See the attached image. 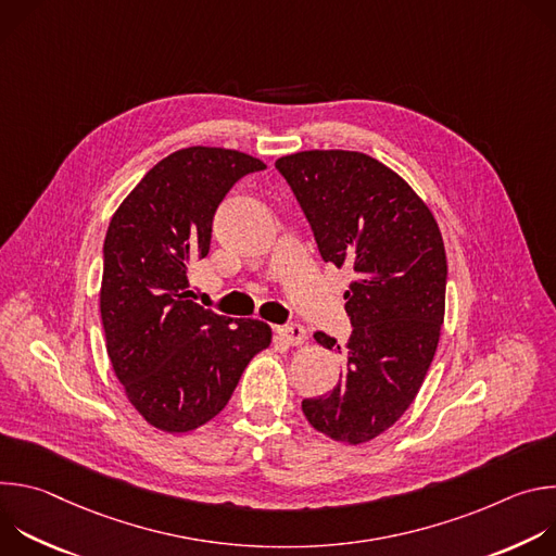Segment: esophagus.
Here are the masks:
<instances>
[{"instance_id": "34e87169", "label": "esophagus", "mask_w": 556, "mask_h": 556, "mask_svg": "<svg viewBox=\"0 0 556 556\" xmlns=\"http://www.w3.org/2000/svg\"><path fill=\"white\" fill-rule=\"evenodd\" d=\"M277 334H279V339H281L286 345H303L305 339H307L305 330H303L299 324L279 326V328H277Z\"/></svg>"}]
</instances>
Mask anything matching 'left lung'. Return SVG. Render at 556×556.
<instances>
[{"label":"left lung","instance_id":"8db88e82","mask_svg":"<svg viewBox=\"0 0 556 556\" xmlns=\"http://www.w3.org/2000/svg\"><path fill=\"white\" fill-rule=\"evenodd\" d=\"M326 262L352 268L348 343L314 341L345 354L339 384L301 409L343 444L387 431L416 401L444 324L446 253L422 198L376 157L345 149H307L277 157Z\"/></svg>","mask_w":556,"mask_h":556}]
</instances>
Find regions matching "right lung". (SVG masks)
Returning a JSON list of instances; mask_svg holds the SVG:
<instances>
[{
  "instance_id": "right-lung-1",
  "label": "right lung",
  "mask_w": 556,
  "mask_h": 556,
  "mask_svg": "<svg viewBox=\"0 0 556 556\" xmlns=\"http://www.w3.org/2000/svg\"><path fill=\"white\" fill-rule=\"evenodd\" d=\"M260 157L187 147L153 165L112 215L101 319L105 348L131 407L155 429L187 433L213 420L242 371L273 341L260 319L198 305L191 266L206 257L215 208Z\"/></svg>"
}]
</instances>
